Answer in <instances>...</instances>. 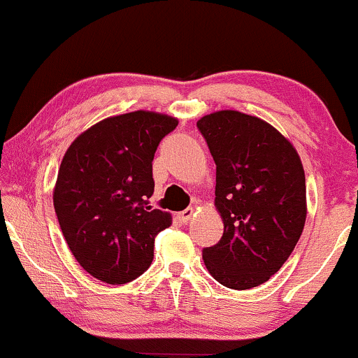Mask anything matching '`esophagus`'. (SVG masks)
I'll list each match as a JSON object with an SVG mask.
<instances>
[{"instance_id":"obj_1","label":"esophagus","mask_w":358,"mask_h":358,"mask_svg":"<svg viewBox=\"0 0 358 358\" xmlns=\"http://www.w3.org/2000/svg\"><path fill=\"white\" fill-rule=\"evenodd\" d=\"M193 215H195V208H187V210H183V212H180L178 217L182 222H188Z\"/></svg>"}]
</instances>
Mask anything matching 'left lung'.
<instances>
[{
  "label": "left lung",
  "instance_id": "1",
  "mask_svg": "<svg viewBox=\"0 0 358 358\" xmlns=\"http://www.w3.org/2000/svg\"><path fill=\"white\" fill-rule=\"evenodd\" d=\"M215 165L223 235L203 248L210 275L234 290L258 287L294 252L307 218L302 160L272 124L236 110L201 116Z\"/></svg>",
  "mask_w": 358,
  "mask_h": 358
}]
</instances>
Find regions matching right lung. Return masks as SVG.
<instances>
[{"label": "right lung", "mask_w": 358, "mask_h": 358, "mask_svg": "<svg viewBox=\"0 0 358 358\" xmlns=\"http://www.w3.org/2000/svg\"><path fill=\"white\" fill-rule=\"evenodd\" d=\"M178 120L138 110L110 116L68 146L53 205L73 257L92 277L128 283L152 265L158 231L171 215L152 208V162Z\"/></svg>", "instance_id": "1"}]
</instances>
